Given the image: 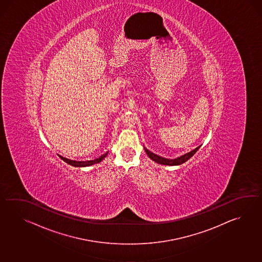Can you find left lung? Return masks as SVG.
I'll list each match as a JSON object with an SVG mask.
<instances>
[{
    "mask_svg": "<svg viewBox=\"0 0 262 262\" xmlns=\"http://www.w3.org/2000/svg\"><path fill=\"white\" fill-rule=\"evenodd\" d=\"M199 147H200V145L198 146L196 148L192 149V151L188 152L186 154L182 155L181 157L177 158V159H165V158L158 156L156 154H154V153H152L149 150H147L146 148H145V153L147 154V156L150 158L152 161H154L156 163L164 164V165H178V164H181V163H185L186 161H188L195 152L198 151Z\"/></svg>",
    "mask_w": 262,
    "mask_h": 262,
    "instance_id": "1",
    "label": "left lung"
}]
</instances>
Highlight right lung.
Instances as JSON below:
<instances>
[{
	"mask_svg": "<svg viewBox=\"0 0 262 262\" xmlns=\"http://www.w3.org/2000/svg\"><path fill=\"white\" fill-rule=\"evenodd\" d=\"M108 152H106L104 154H102L101 156H99V158H96L94 160H89V161H73V160H70V159H67V158L62 157L60 156V158L64 161L66 163H69L72 166H76V167H83V166H89V165H92L95 163H99L101 162L106 156H107Z\"/></svg>",
	"mask_w": 262,
	"mask_h": 262,
	"instance_id": "1",
	"label": "right lung"
}]
</instances>
